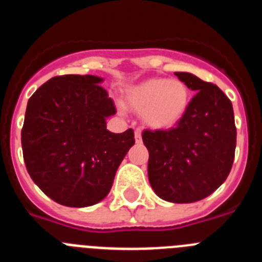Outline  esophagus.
Segmentation results:
<instances>
[{
    "label": "esophagus",
    "mask_w": 262,
    "mask_h": 262,
    "mask_svg": "<svg viewBox=\"0 0 262 262\" xmlns=\"http://www.w3.org/2000/svg\"><path fill=\"white\" fill-rule=\"evenodd\" d=\"M135 140H136V143L142 142V129L140 128L135 129Z\"/></svg>",
    "instance_id": "1"
}]
</instances>
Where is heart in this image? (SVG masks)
<instances>
[{"label": "heart", "mask_w": 262, "mask_h": 262, "mask_svg": "<svg viewBox=\"0 0 262 262\" xmlns=\"http://www.w3.org/2000/svg\"><path fill=\"white\" fill-rule=\"evenodd\" d=\"M129 108L143 113V119L152 128H172L182 119L190 102V92L180 80L149 78L124 93Z\"/></svg>", "instance_id": "obj_1"}]
</instances>
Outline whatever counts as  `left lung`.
<instances>
[{"label": "left lung", "instance_id": "obj_1", "mask_svg": "<svg viewBox=\"0 0 262 262\" xmlns=\"http://www.w3.org/2000/svg\"><path fill=\"white\" fill-rule=\"evenodd\" d=\"M180 81L196 94L169 129H144L148 178L155 193L173 203H191L214 193L228 177L236 148L232 103L216 85L186 72Z\"/></svg>", "mask_w": 262, "mask_h": 262}]
</instances>
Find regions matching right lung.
Instances as JSON below:
<instances>
[{
  "instance_id": "right-lung-1",
  "label": "right lung",
  "mask_w": 262,
  "mask_h": 262,
  "mask_svg": "<svg viewBox=\"0 0 262 262\" xmlns=\"http://www.w3.org/2000/svg\"><path fill=\"white\" fill-rule=\"evenodd\" d=\"M97 76H56L27 102L23 160L43 193L68 207H88L110 191L115 173L135 144L134 131L106 129L117 113Z\"/></svg>"
}]
</instances>
